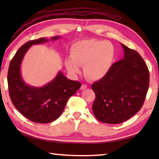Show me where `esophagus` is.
I'll return each instance as SVG.
<instances>
[{
  "instance_id": "esophagus-1",
  "label": "esophagus",
  "mask_w": 159,
  "mask_h": 159,
  "mask_svg": "<svg viewBox=\"0 0 159 159\" xmlns=\"http://www.w3.org/2000/svg\"><path fill=\"white\" fill-rule=\"evenodd\" d=\"M87 85H85V84H83L81 87H80V89H85L87 88Z\"/></svg>"
}]
</instances>
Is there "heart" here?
<instances>
[{"label": "heart", "instance_id": "1", "mask_svg": "<svg viewBox=\"0 0 159 159\" xmlns=\"http://www.w3.org/2000/svg\"><path fill=\"white\" fill-rule=\"evenodd\" d=\"M116 48L109 41L84 39L76 42L70 48L71 60L66 61V67L70 73L79 74V66H83V73L91 80L103 79L112 66Z\"/></svg>", "mask_w": 159, "mask_h": 159}]
</instances>
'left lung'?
Listing matches in <instances>:
<instances>
[{
	"mask_svg": "<svg viewBox=\"0 0 159 159\" xmlns=\"http://www.w3.org/2000/svg\"><path fill=\"white\" fill-rule=\"evenodd\" d=\"M124 56L113 63L103 79L93 83L92 109L99 121L120 124L130 119L142 107L149 87V70L142 57L122 44Z\"/></svg>",
	"mask_w": 159,
	"mask_h": 159,
	"instance_id": "8db88e82",
	"label": "left lung"
}]
</instances>
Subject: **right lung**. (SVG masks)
I'll return each mask as SVG.
<instances>
[{
  "mask_svg": "<svg viewBox=\"0 0 159 159\" xmlns=\"http://www.w3.org/2000/svg\"><path fill=\"white\" fill-rule=\"evenodd\" d=\"M59 36L53 37L56 40ZM44 38L31 40L18 49L9 64L7 82L10 98L13 105L26 118L33 122L46 124L56 120L65 109L67 100L81 84L67 79L59 72L52 81L42 87L27 85L20 74V66L25 53L33 44L48 42Z\"/></svg>",
  "mask_w": 159,
  "mask_h": 159,
  "instance_id": "1",
  "label": "right lung"
}]
</instances>
